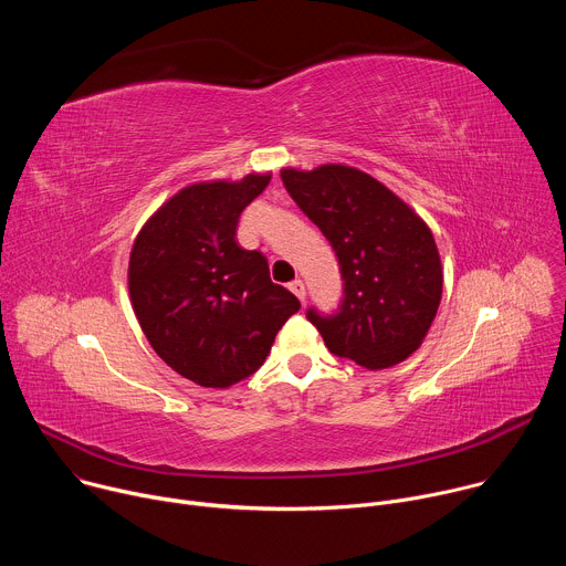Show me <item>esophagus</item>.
I'll list each match as a JSON object with an SVG mask.
<instances>
[{
    "label": "esophagus",
    "instance_id": "obj_1",
    "mask_svg": "<svg viewBox=\"0 0 566 566\" xmlns=\"http://www.w3.org/2000/svg\"><path fill=\"white\" fill-rule=\"evenodd\" d=\"M289 289H291V293L304 304V297H306V289H304V282L302 280H293L291 284H289Z\"/></svg>",
    "mask_w": 566,
    "mask_h": 566
}]
</instances>
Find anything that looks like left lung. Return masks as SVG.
Instances as JSON below:
<instances>
[{"label":"left lung","mask_w":566,"mask_h":566,"mask_svg":"<svg viewBox=\"0 0 566 566\" xmlns=\"http://www.w3.org/2000/svg\"><path fill=\"white\" fill-rule=\"evenodd\" d=\"M282 184L336 251L345 280L340 311L306 317L332 354L367 369L412 356L443 293L439 249L428 223L363 170L327 164L284 168Z\"/></svg>","instance_id":"obj_1"}]
</instances>
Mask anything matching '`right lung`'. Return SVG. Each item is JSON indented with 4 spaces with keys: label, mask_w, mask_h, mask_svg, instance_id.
I'll return each mask as SVG.
<instances>
[{
    "label": "right lung",
    "mask_w": 566,
    "mask_h": 566,
    "mask_svg": "<svg viewBox=\"0 0 566 566\" xmlns=\"http://www.w3.org/2000/svg\"><path fill=\"white\" fill-rule=\"evenodd\" d=\"M271 172L186 186L140 228L127 284L151 349L201 387H230L258 371L300 300L271 282L260 251L234 239L239 214Z\"/></svg>",
    "instance_id": "1"
}]
</instances>
